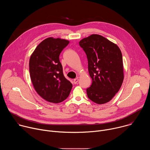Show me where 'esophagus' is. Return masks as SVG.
I'll return each instance as SVG.
<instances>
[{
	"label": "esophagus",
	"mask_w": 150,
	"mask_h": 150,
	"mask_svg": "<svg viewBox=\"0 0 150 150\" xmlns=\"http://www.w3.org/2000/svg\"><path fill=\"white\" fill-rule=\"evenodd\" d=\"M78 81H79V79H78V78H76L74 79V83H75V84L77 83H78Z\"/></svg>",
	"instance_id": "obj_1"
}]
</instances>
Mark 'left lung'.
<instances>
[{
	"label": "left lung",
	"instance_id": "obj_1",
	"mask_svg": "<svg viewBox=\"0 0 150 150\" xmlns=\"http://www.w3.org/2000/svg\"><path fill=\"white\" fill-rule=\"evenodd\" d=\"M79 44L87 54L88 72L93 80L91 87L87 89L88 97L98 104L110 101L119 91L124 78L120 49L98 34L85 37Z\"/></svg>",
	"mask_w": 150,
	"mask_h": 150
}]
</instances>
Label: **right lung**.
<instances>
[{
	"instance_id": "right-lung-1",
	"label": "right lung",
	"mask_w": 150,
	"mask_h": 150,
	"mask_svg": "<svg viewBox=\"0 0 150 150\" xmlns=\"http://www.w3.org/2000/svg\"><path fill=\"white\" fill-rule=\"evenodd\" d=\"M69 41L49 37L37 46L30 58V78L33 87L42 98L59 103L69 96L72 84L64 76L59 55Z\"/></svg>"
}]
</instances>
